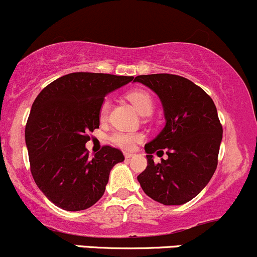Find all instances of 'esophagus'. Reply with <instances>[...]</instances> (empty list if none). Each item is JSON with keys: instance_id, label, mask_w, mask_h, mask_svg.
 <instances>
[{"instance_id": "obj_1", "label": "esophagus", "mask_w": 257, "mask_h": 257, "mask_svg": "<svg viewBox=\"0 0 257 257\" xmlns=\"http://www.w3.org/2000/svg\"><path fill=\"white\" fill-rule=\"evenodd\" d=\"M123 156H125L126 159H130V158H132V157H134V153H130V152H125V153H123Z\"/></svg>"}]
</instances>
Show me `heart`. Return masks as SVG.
Instances as JSON below:
<instances>
[{"label": "heart", "mask_w": 257, "mask_h": 257, "mask_svg": "<svg viewBox=\"0 0 257 257\" xmlns=\"http://www.w3.org/2000/svg\"><path fill=\"white\" fill-rule=\"evenodd\" d=\"M127 99L132 103V105L136 107L137 111L141 115H150L153 110V99L151 94L146 90H132L127 94ZM110 110V100L104 99L101 101L100 107H99V118L100 121H105ZM110 142L114 143L117 147L122 150H131L137 142L143 140V135L141 132H131L123 131V130H117L114 131L109 136Z\"/></svg>", "instance_id": "obj_1"}]
</instances>
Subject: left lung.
Listing matches in <instances>:
<instances>
[{
  "instance_id": "left-lung-1",
  "label": "left lung",
  "mask_w": 257,
  "mask_h": 257,
  "mask_svg": "<svg viewBox=\"0 0 257 257\" xmlns=\"http://www.w3.org/2000/svg\"><path fill=\"white\" fill-rule=\"evenodd\" d=\"M159 96L165 126L145 146L147 168L137 176L145 191L163 205H183L196 197L213 176L223 128L213 100L190 79L168 73L137 76ZM167 150L168 160L156 165L153 153Z\"/></svg>"
}]
</instances>
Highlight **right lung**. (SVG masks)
<instances>
[{
    "instance_id": "obj_1",
    "label": "right lung",
    "mask_w": 257,
    "mask_h": 257,
    "mask_svg": "<svg viewBox=\"0 0 257 257\" xmlns=\"http://www.w3.org/2000/svg\"><path fill=\"white\" fill-rule=\"evenodd\" d=\"M132 76L74 72L46 85L37 96L26 126L30 172L54 205L82 211L100 200L110 170L122 152L104 146L89 158L88 134L99 128V107L107 93Z\"/></svg>"
}]
</instances>
